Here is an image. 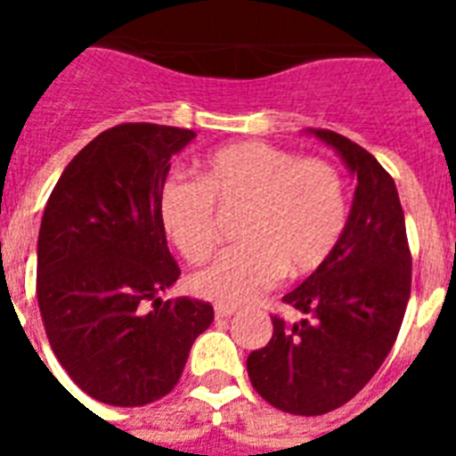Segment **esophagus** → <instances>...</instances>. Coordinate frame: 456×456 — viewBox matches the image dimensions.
<instances>
[{
  "label": "esophagus",
  "instance_id": "34e87169",
  "mask_svg": "<svg viewBox=\"0 0 456 456\" xmlns=\"http://www.w3.org/2000/svg\"><path fill=\"white\" fill-rule=\"evenodd\" d=\"M236 314V307H229V305H215V317L217 319H227Z\"/></svg>",
  "mask_w": 456,
  "mask_h": 456
}]
</instances>
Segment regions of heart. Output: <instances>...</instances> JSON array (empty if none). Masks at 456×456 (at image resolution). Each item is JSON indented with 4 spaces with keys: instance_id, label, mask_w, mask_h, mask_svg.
<instances>
[{
    "instance_id": "b5f03b06",
    "label": "heart",
    "mask_w": 456,
    "mask_h": 456,
    "mask_svg": "<svg viewBox=\"0 0 456 456\" xmlns=\"http://www.w3.org/2000/svg\"><path fill=\"white\" fill-rule=\"evenodd\" d=\"M215 206L246 208L241 246L196 272L191 291L217 305L256 300L289 279L307 277L331 257L347 222L340 172L322 158L239 142L203 158L199 179L170 175L158 193V215L186 263H203L215 248Z\"/></svg>"
}]
</instances>
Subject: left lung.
<instances>
[{
    "instance_id": "left-lung-1",
    "label": "left lung",
    "mask_w": 456,
    "mask_h": 456,
    "mask_svg": "<svg viewBox=\"0 0 456 456\" xmlns=\"http://www.w3.org/2000/svg\"><path fill=\"white\" fill-rule=\"evenodd\" d=\"M357 177L343 239L284 303L300 322L274 314L272 340L248 354V379L272 407L319 417L353 400L379 371L403 326L411 253L395 182L367 149L331 130H310Z\"/></svg>"
}]
</instances>
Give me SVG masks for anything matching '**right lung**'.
<instances>
[{
  "mask_svg": "<svg viewBox=\"0 0 456 456\" xmlns=\"http://www.w3.org/2000/svg\"><path fill=\"white\" fill-rule=\"evenodd\" d=\"M193 130L125 123L68 163L37 239L46 338L75 386L103 404L142 407L177 386L213 305L163 300L179 279L158 193Z\"/></svg>",
  "mask_w": 456,
  "mask_h": 456,
  "instance_id": "add662e5",
  "label": "right lung"
}]
</instances>
